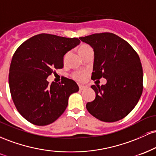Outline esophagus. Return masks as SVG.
<instances>
[{
    "label": "esophagus",
    "instance_id": "obj_1",
    "mask_svg": "<svg viewBox=\"0 0 156 156\" xmlns=\"http://www.w3.org/2000/svg\"><path fill=\"white\" fill-rule=\"evenodd\" d=\"M87 88V87H85V86H83V85H79V89L80 91L83 90V89H85Z\"/></svg>",
    "mask_w": 156,
    "mask_h": 156
}]
</instances>
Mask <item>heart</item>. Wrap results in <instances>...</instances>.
Here are the masks:
<instances>
[{
	"label": "heart",
	"instance_id": "obj_1",
	"mask_svg": "<svg viewBox=\"0 0 156 156\" xmlns=\"http://www.w3.org/2000/svg\"><path fill=\"white\" fill-rule=\"evenodd\" d=\"M90 50H92V48L89 45H88V44H82V45H80L79 48H78V53H79L80 55H81L85 53V52L90 51ZM66 58H67V55L64 56V61L66 60ZM87 75H88V73H87V72H85V71H84V72H77L73 74V77H74L75 79L78 80V81H83V80H85V78H87Z\"/></svg>",
	"mask_w": 156,
	"mask_h": 156
}]
</instances>
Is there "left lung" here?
Wrapping results in <instances>:
<instances>
[{"label":"left lung","mask_w":156,"mask_h":156,"mask_svg":"<svg viewBox=\"0 0 156 156\" xmlns=\"http://www.w3.org/2000/svg\"><path fill=\"white\" fill-rule=\"evenodd\" d=\"M94 53L92 80L106 79L105 85H92L95 99L87 103L97 119L114 122L131 112L142 94L143 70L136 52L128 42L112 33H101L79 38Z\"/></svg>","instance_id":"obj_1"}]
</instances>
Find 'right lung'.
I'll return each mask as SVG.
<instances>
[{"instance_id":"add662e5","label":"right lung","mask_w":156,"mask_h":156,"mask_svg":"<svg viewBox=\"0 0 156 156\" xmlns=\"http://www.w3.org/2000/svg\"><path fill=\"white\" fill-rule=\"evenodd\" d=\"M80 42L78 38L40 34L15 51L9 84L16 108L26 120L39 126L51 124L65 111L70 94L78 92L73 80L64 78L62 83L49 84L47 78L53 69L64 67V55Z\"/></svg>"}]
</instances>
